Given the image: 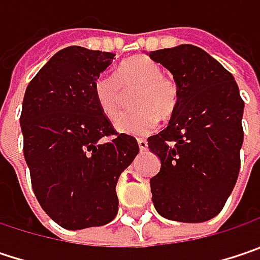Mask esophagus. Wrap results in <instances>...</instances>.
Segmentation results:
<instances>
[{
  "label": "esophagus",
  "mask_w": 260,
  "mask_h": 260,
  "mask_svg": "<svg viewBox=\"0 0 260 260\" xmlns=\"http://www.w3.org/2000/svg\"><path fill=\"white\" fill-rule=\"evenodd\" d=\"M138 145H139L140 151L148 149V142H146V139H138Z\"/></svg>",
  "instance_id": "34e87169"
}]
</instances>
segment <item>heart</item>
Listing matches in <instances>:
<instances>
[{
	"label": "heart",
	"mask_w": 260,
	"mask_h": 260,
	"mask_svg": "<svg viewBox=\"0 0 260 260\" xmlns=\"http://www.w3.org/2000/svg\"><path fill=\"white\" fill-rule=\"evenodd\" d=\"M133 106L138 108L120 117L115 128L128 136H145L157 127L159 118H172L179 106L177 84L162 75V69L146 56L125 59L115 77H101L94 84V93L102 112L111 120L121 114L125 93L135 91Z\"/></svg>",
	"instance_id": "1"
}]
</instances>
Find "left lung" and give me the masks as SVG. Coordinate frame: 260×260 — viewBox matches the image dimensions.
Masks as SVG:
<instances>
[{
	"label": "left lung",
	"instance_id": "left-lung-1",
	"mask_svg": "<svg viewBox=\"0 0 260 260\" xmlns=\"http://www.w3.org/2000/svg\"><path fill=\"white\" fill-rule=\"evenodd\" d=\"M148 56L179 87L176 114L148 138L161 161L151 177L152 203L166 219L206 222L223 209L238 177L244 102L231 72L200 47L180 44Z\"/></svg>",
	"mask_w": 260,
	"mask_h": 260
}]
</instances>
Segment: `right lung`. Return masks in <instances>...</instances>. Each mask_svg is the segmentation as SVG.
Here are the masks:
<instances>
[{
	"mask_svg": "<svg viewBox=\"0 0 260 260\" xmlns=\"http://www.w3.org/2000/svg\"><path fill=\"white\" fill-rule=\"evenodd\" d=\"M114 57L66 47L25 91L20 127L32 188L43 210L65 230L102 226L117 216L118 177L139 152L138 140L115 133L96 99L94 84Z\"/></svg>",
	"mask_w": 260,
	"mask_h": 260,
	"instance_id": "right-lung-1",
	"label": "right lung"
}]
</instances>
